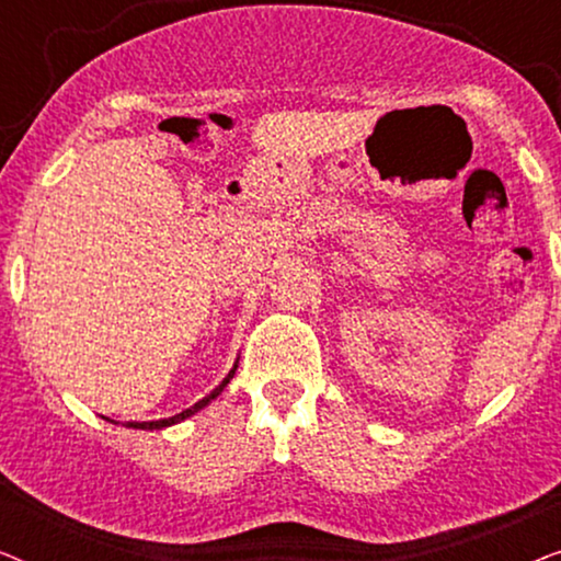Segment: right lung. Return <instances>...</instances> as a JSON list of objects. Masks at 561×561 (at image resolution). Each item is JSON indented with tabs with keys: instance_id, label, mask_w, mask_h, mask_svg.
I'll list each match as a JSON object with an SVG mask.
<instances>
[{
	"instance_id": "right-lung-1",
	"label": "right lung",
	"mask_w": 561,
	"mask_h": 561,
	"mask_svg": "<svg viewBox=\"0 0 561 561\" xmlns=\"http://www.w3.org/2000/svg\"><path fill=\"white\" fill-rule=\"evenodd\" d=\"M237 363H240V359H237ZM237 363H234V367L232 370L227 373V378L219 382L217 388L211 390L209 396H204L202 401H196L194 405H191V409H186V411H181V413H175V416H168V419H158V421H127V424H122V426H127V428H142V432H156V428H165V426H173V424H181V421H186L188 416H194V413H198L202 409H206V405H209L214 398H217L221 390L227 388V382L234 378V373H237ZM106 419V416H104ZM106 421H112V419H106ZM114 424V421H112Z\"/></svg>"
}]
</instances>
